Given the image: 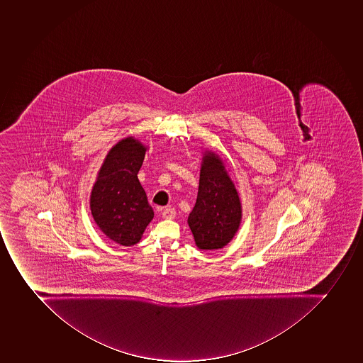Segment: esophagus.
Segmentation results:
<instances>
[{
  "instance_id": "obj_1",
  "label": "esophagus",
  "mask_w": 363,
  "mask_h": 363,
  "mask_svg": "<svg viewBox=\"0 0 363 363\" xmlns=\"http://www.w3.org/2000/svg\"><path fill=\"white\" fill-rule=\"evenodd\" d=\"M174 216H176V211L174 208H167L162 213V218H164V220H172Z\"/></svg>"
}]
</instances>
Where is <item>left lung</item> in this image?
I'll return each instance as SVG.
<instances>
[{
	"label": "left lung",
	"mask_w": 363,
	"mask_h": 363,
	"mask_svg": "<svg viewBox=\"0 0 363 363\" xmlns=\"http://www.w3.org/2000/svg\"><path fill=\"white\" fill-rule=\"evenodd\" d=\"M202 154L198 198L187 223L199 250H220L237 233L242 207L220 156L209 150Z\"/></svg>",
	"instance_id": "8db88e82"
}]
</instances>
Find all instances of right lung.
I'll list each match as a JSON object with an SVG mask.
<instances>
[{"label": "right lung", "mask_w": 363, "mask_h": 363, "mask_svg": "<svg viewBox=\"0 0 363 363\" xmlns=\"http://www.w3.org/2000/svg\"><path fill=\"white\" fill-rule=\"evenodd\" d=\"M148 150L135 138H124L108 152L91 189V216L116 244H138L152 222L154 211L146 192L138 179V172Z\"/></svg>", "instance_id": "right-lung-1"}]
</instances>
